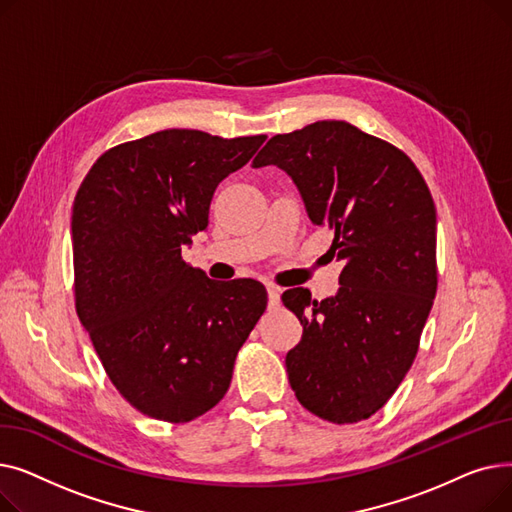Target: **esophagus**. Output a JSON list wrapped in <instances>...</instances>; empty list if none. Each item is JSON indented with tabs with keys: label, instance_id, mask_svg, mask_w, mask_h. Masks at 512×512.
I'll list each match as a JSON object with an SVG mask.
<instances>
[{
	"label": "esophagus",
	"instance_id": "34e87169",
	"mask_svg": "<svg viewBox=\"0 0 512 512\" xmlns=\"http://www.w3.org/2000/svg\"><path fill=\"white\" fill-rule=\"evenodd\" d=\"M280 286L267 284V299H270V309H276L280 305Z\"/></svg>",
	"mask_w": 512,
	"mask_h": 512
}]
</instances>
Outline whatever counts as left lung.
<instances>
[{
  "label": "left lung",
  "mask_w": 512,
  "mask_h": 512,
  "mask_svg": "<svg viewBox=\"0 0 512 512\" xmlns=\"http://www.w3.org/2000/svg\"><path fill=\"white\" fill-rule=\"evenodd\" d=\"M263 166L292 178L344 263L334 297L282 294L303 326L286 355L290 388L313 415L357 423L386 405L417 355L438 286L434 199L405 153L342 120L276 134L253 161Z\"/></svg>",
  "instance_id": "1"
}]
</instances>
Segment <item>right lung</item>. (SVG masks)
<instances>
[{"label":"right lung","instance_id":"1","mask_svg":"<svg viewBox=\"0 0 512 512\" xmlns=\"http://www.w3.org/2000/svg\"><path fill=\"white\" fill-rule=\"evenodd\" d=\"M168 128L105 151L72 207L80 324L112 384L153 419L186 423L224 398L265 311L257 280L215 282L182 261L215 188L263 145Z\"/></svg>","mask_w":512,"mask_h":512}]
</instances>
